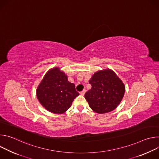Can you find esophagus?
Listing matches in <instances>:
<instances>
[{"label":"esophagus","instance_id":"34e87169","mask_svg":"<svg viewBox=\"0 0 159 159\" xmlns=\"http://www.w3.org/2000/svg\"><path fill=\"white\" fill-rule=\"evenodd\" d=\"M85 92H86V90L84 89V90H83L82 91H81L80 93V94H81V95H82V96H84V94H85Z\"/></svg>","mask_w":159,"mask_h":159}]
</instances>
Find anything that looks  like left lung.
<instances>
[{
  "label": "left lung",
  "mask_w": 159,
  "mask_h": 159,
  "mask_svg": "<svg viewBox=\"0 0 159 159\" xmlns=\"http://www.w3.org/2000/svg\"><path fill=\"white\" fill-rule=\"evenodd\" d=\"M89 83L92 88L85 93V98L90 107L99 114L115 109L125 95L124 83L109 69L95 72Z\"/></svg>",
  "instance_id": "1"
}]
</instances>
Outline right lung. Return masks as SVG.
Wrapping results in <instances>:
<instances>
[{
	"instance_id": "1",
	"label": "right lung",
	"mask_w": 159,
	"mask_h": 159,
	"mask_svg": "<svg viewBox=\"0 0 159 159\" xmlns=\"http://www.w3.org/2000/svg\"><path fill=\"white\" fill-rule=\"evenodd\" d=\"M79 95L75 84L68 81L67 75L58 67L50 69L36 89L39 102L47 111L55 114L65 112Z\"/></svg>"
}]
</instances>
